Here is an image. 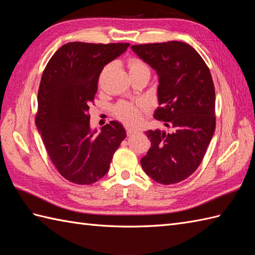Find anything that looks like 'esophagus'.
<instances>
[{"instance_id":"obj_1","label":"esophagus","mask_w":255,"mask_h":255,"mask_svg":"<svg viewBox=\"0 0 255 255\" xmlns=\"http://www.w3.org/2000/svg\"><path fill=\"white\" fill-rule=\"evenodd\" d=\"M126 131H127L128 136H130V134H132V133H134V132H137L138 130H137V129H134V128H131V127H127V128H126Z\"/></svg>"}]
</instances>
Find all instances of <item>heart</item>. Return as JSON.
<instances>
[{
	"label": "heart",
	"instance_id": "obj_1",
	"mask_svg": "<svg viewBox=\"0 0 255 255\" xmlns=\"http://www.w3.org/2000/svg\"><path fill=\"white\" fill-rule=\"evenodd\" d=\"M129 71H138V70L149 69L147 64L142 62L139 59H131L128 62ZM147 104L143 102L138 103H129V102H121L115 106V115L116 117L125 124L128 125H136L140 122L142 117V113L147 111Z\"/></svg>",
	"mask_w": 255,
	"mask_h": 255
}]
</instances>
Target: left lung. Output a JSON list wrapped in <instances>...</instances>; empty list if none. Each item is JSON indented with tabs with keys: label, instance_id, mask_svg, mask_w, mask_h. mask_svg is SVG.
Segmentation results:
<instances>
[{
	"label": "left lung",
	"instance_id": "8db88e82",
	"mask_svg": "<svg viewBox=\"0 0 255 255\" xmlns=\"http://www.w3.org/2000/svg\"><path fill=\"white\" fill-rule=\"evenodd\" d=\"M159 77L154 118L170 132L148 130L151 148L140 160L145 174L169 185L191 176L202 163L216 128L215 88L207 64L186 42L133 45Z\"/></svg>",
	"mask_w": 255,
	"mask_h": 255
}]
</instances>
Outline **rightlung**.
<instances>
[{
  "mask_svg": "<svg viewBox=\"0 0 255 255\" xmlns=\"http://www.w3.org/2000/svg\"><path fill=\"white\" fill-rule=\"evenodd\" d=\"M129 44L68 42L55 52L38 90L36 126L52 163L69 182L90 185L104 176L115 151L126 138L122 124L113 121L91 130L90 106L100 74Z\"/></svg>",
  "mask_w": 255,
  "mask_h": 255,
  "instance_id": "obj_1",
  "label": "right lung"
}]
</instances>
